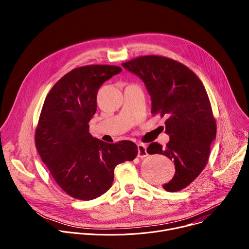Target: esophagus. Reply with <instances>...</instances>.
<instances>
[{
	"instance_id": "obj_1",
	"label": "esophagus",
	"mask_w": 249,
	"mask_h": 249,
	"mask_svg": "<svg viewBox=\"0 0 249 249\" xmlns=\"http://www.w3.org/2000/svg\"><path fill=\"white\" fill-rule=\"evenodd\" d=\"M148 152H147V147L144 144H139L138 145V157L139 158H146L148 156Z\"/></svg>"
}]
</instances>
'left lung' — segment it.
<instances>
[{
    "label": "left lung",
    "instance_id": "obj_1",
    "mask_svg": "<svg viewBox=\"0 0 249 249\" xmlns=\"http://www.w3.org/2000/svg\"><path fill=\"white\" fill-rule=\"evenodd\" d=\"M122 66L144 82L152 99V113L166 116L165 148L152 143L147 152L160 154L175 165L168 192L179 191L196 179L208 162L217 125L200 79L183 64L162 56H142Z\"/></svg>",
    "mask_w": 249,
    "mask_h": 249
}]
</instances>
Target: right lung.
<instances>
[{"label":"right lung","mask_w":249,"mask_h":249,"mask_svg":"<svg viewBox=\"0 0 249 249\" xmlns=\"http://www.w3.org/2000/svg\"><path fill=\"white\" fill-rule=\"evenodd\" d=\"M121 71L110 65L74 69L45 98L35 146L54 180L73 198L88 201L104 194L112 185L115 166L138 155L133 142L108 144L92 137L89 130L99 88Z\"/></svg>","instance_id":"1"}]
</instances>
